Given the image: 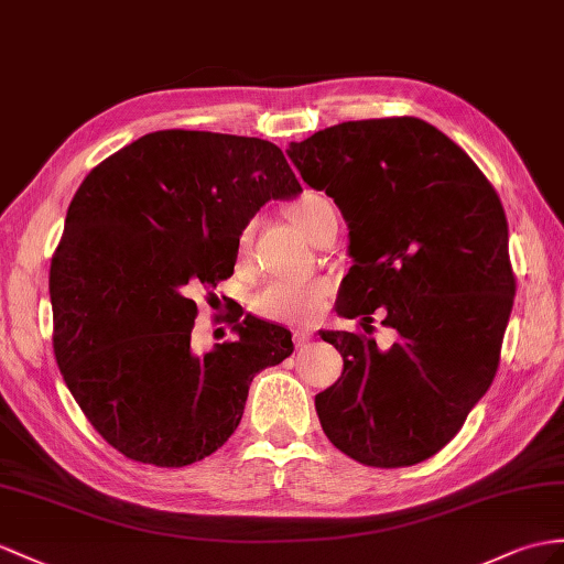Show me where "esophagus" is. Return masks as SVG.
Masks as SVG:
<instances>
[{"label":"esophagus","mask_w":564,"mask_h":564,"mask_svg":"<svg viewBox=\"0 0 564 564\" xmlns=\"http://www.w3.org/2000/svg\"><path fill=\"white\" fill-rule=\"evenodd\" d=\"M311 339H313L311 329H296V333H294V345L296 347H304L306 341H311Z\"/></svg>","instance_id":"1"}]
</instances>
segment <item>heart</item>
<instances>
[{"label": "heart", "mask_w": 564, "mask_h": 564, "mask_svg": "<svg viewBox=\"0 0 564 564\" xmlns=\"http://www.w3.org/2000/svg\"><path fill=\"white\" fill-rule=\"evenodd\" d=\"M333 203L321 194H304L290 205V217L294 225L304 231L313 241L315 231L321 229L323 219L333 215ZM251 225L241 229L239 243L241 249L249 243ZM333 292V282L325 278H308V280H272L263 290L253 296V311L260 318L286 325H308L321 318V313L327 306V296Z\"/></svg>", "instance_id": "obj_1"}]
</instances>
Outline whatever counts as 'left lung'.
<instances>
[{"label": "left lung", "mask_w": 564, "mask_h": 564, "mask_svg": "<svg viewBox=\"0 0 564 564\" xmlns=\"http://www.w3.org/2000/svg\"><path fill=\"white\" fill-rule=\"evenodd\" d=\"M301 178L349 225L337 313L370 323L386 306L400 339L321 333L345 370L315 394L347 457L394 469L441 452L490 388L514 304L502 203L474 160L416 117L361 119L290 143ZM364 323V327H366Z\"/></svg>", "instance_id": "1"}]
</instances>
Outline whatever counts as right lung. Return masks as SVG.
Masks as SVG:
<instances>
[{
	"label": "right lung",
	"mask_w": 564,
	"mask_h": 564,
	"mask_svg": "<svg viewBox=\"0 0 564 564\" xmlns=\"http://www.w3.org/2000/svg\"><path fill=\"white\" fill-rule=\"evenodd\" d=\"M299 194L274 143L184 129L141 135L78 186L50 265L52 347L80 411L123 457L170 469L213 455L253 376L294 351L290 329L246 315L229 321L237 339L194 354L191 294L235 272L260 205Z\"/></svg>",
	"instance_id": "obj_1"
}]
</instances>
